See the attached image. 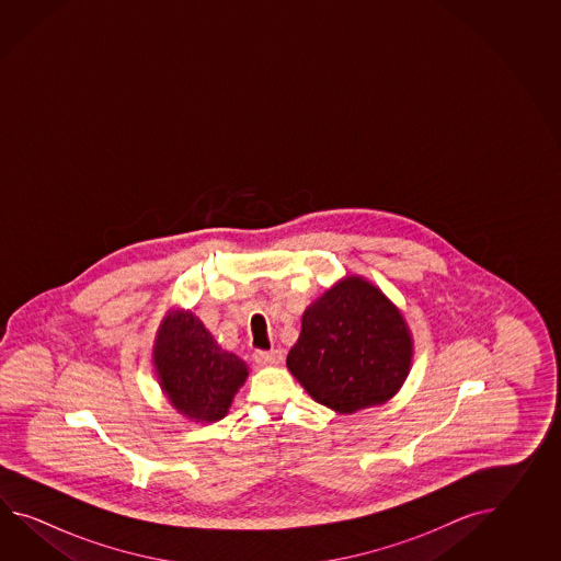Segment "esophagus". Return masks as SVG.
<instances>
[{"label": "esophagus", "mask_w": 561, "mask_h": 561, "mask_svg": "<svg viewBox=\"0 0 561 561\" xmlns=\"http://www.w3.org/2000/svg\"><path fill=\"white\" fill-rule=\"evenodd\" d=\"M252 357L261 367H273V365H278L283 360V353L278 348H273V351H254Z\"/></svg>", "instance_id": "1"}]
</instances>
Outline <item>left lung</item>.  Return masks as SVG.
I'll return each instance as SVG.
<instances>
[{
    "label": "left lung",
    "mask_w": 561,
    "mask_h": 561,
    "mask_svg": "<svg viewBox=\"0 0 561 561\" xmlns=\"http://www.w3.org/2000/svg\"><path fill=\"white\" fill-rule=\"evenodd\" d=\"M413 336L391 298L348 275L302 312L286 367L302 389L334 413L382 405L403 387Z\"/></svg>",
    "instance_id": "8db88e82"
}]
</instances>
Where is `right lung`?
<instances>
[{"instance_id": "1", "label": "right lung", "mask_w": 561, "mask_h": 561, "mask_svg": "<svg viewBox=\"0 0 561 561\" xmlns=\"http://www.w3.org/2000/svg\"><path fill=\"white\" fill-rule=\"evenodd\" d=\"M156 379L182 417L215 423L227 417L249 367L216 343L192 310H168L152 346Z\"/></svg>"}]
</instances>
